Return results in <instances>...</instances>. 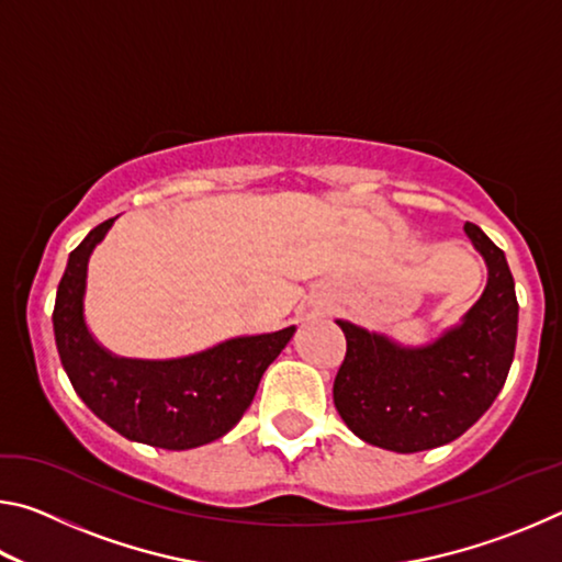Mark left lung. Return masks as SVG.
Wrapping results in <instances>:
<instances>
[{
  "instance_id": "8db88e82",
  "label": "left lung",
  "mask_w": 562,
  "mask_h": 562,
  "mask_svg": "<svg viewBox=\"0 0 562 562\" xmlns=\"http://www.w3.org/2000/svg\"><path fill=\"white\" fill-rule=\"evenodd\" d=\"M488 268L483 294L459 325L408 347L382 331L337 319L347 355L335 379V406L361 441L396 453L451 443L488 412L506 384L518 337L516 282L506 255L479 225L465 223Z\"/></svg>"
}]
</instances>
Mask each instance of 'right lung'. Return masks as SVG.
I'll list each match as a JSON object with an SVG mask.
<instances>
[{
    "instance_id": "add662e5",
    "label": "right lung",
    "mask_w": 562,
    "mask_h": 562,
    "mask_svg": "<svg viewBox=\"0 0 562 562\" xmlns=\"http://www.w3.org/2000/svg\"><path fill=\"white\" fill-rule=\"evenodd\" d=\"M116 217L93 227L69 255L54 302V337L74 392L128 441L186 451L221 439L252 404L258 384L294 329L231 337L176 359L119 357L83 315L89 260Z\"/></svg>"
}]
</instances>
